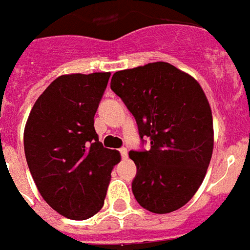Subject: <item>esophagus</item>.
<instances>
[{"mask_svg":"<svg viewBox=\"0 0 250 250\" xmlns=\"http://www.w3.org/2000/svg\"><path fill=\"white\" fill-rule=\"evenodd\" d=\"M120 154L123 157V159H126L127 158V149L126 148H121L120 149Z\"/></svg>","mask_w":250,"mask_h":250,"instance_id":"obj_1","label":"esophagus"}]
</instances>
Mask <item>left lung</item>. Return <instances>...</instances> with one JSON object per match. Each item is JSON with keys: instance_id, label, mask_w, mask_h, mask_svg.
I'll list each match as a JSON object with an SVG mask.
<instances>
[{"instance_id": "1", "label": "left lung", "mask_w": 250, "mask_h": 250, "mask_svg": "<svg viewBox=\"0 0 250 250\" xmlns=\"http://www.w3.org/2000/svg\"><path fill=\"white\" fill-rule=\"evenodd\" d=\"M111 89L135 117L150 150L130 151L138 173L133 193L154 214L176 211L201 186L212 150L210 104L200 83L166 62L119 70Z\"/></svg>"}]
</instances>
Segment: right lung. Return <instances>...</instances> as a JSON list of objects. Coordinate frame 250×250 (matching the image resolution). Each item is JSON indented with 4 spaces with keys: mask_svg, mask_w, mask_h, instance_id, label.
<instances>
[{
    "mask_svg": "<svg viewBox=\"0 0 250 250\" xmlns=\"http://www.w3.org/2000/svg\"><path fill=\"white\" fill-rule=\"evenodd\" d=\"M110 76H59L36 100L23 130L25 157L40 195L72 220L101 210L121 159L119 151L102 146L93 126Z\"/></svg>",
    "mask_w": 250,
    "mask_h": 250,
    "instance_id": "right-lung-1",
    "label": "right lung"
}]
</instances>
